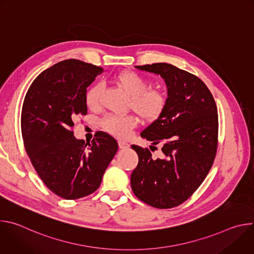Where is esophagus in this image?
<instances>
[{
    "label": "esophagus",
    "mask_w": 254,
    "mask_h": 254,
    "mask_svg": "<svg viewBox=\"0 0 254 254\" xmlns=\"http://www.w3.org/2000/svg\"><path fill=\"white\" fill-rule=\"evenodd\" d=\"M119 147L120 149L122 150H125V149H127L129 147V144L127 142V141H124V140H119Z\"/></svg>",
    "instance_id": "34e87169"
}]
</instances>
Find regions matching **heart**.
I'll list each match as a JSON object with an SVG mask.
<instances>
[{
  "label": "heart",
  "instance_id": "1",
  "mask_svg": "<svg viewBox=\"0 0 254 254\" xmlns=\"http://www.w3.org/2000/svg\"><path fill=\"white\" fill-rule=\"evenodd\" d=\"M117 85L129 97V106L142 120L156 121L164 112L167 96L160 89H150V82L131 71H123L115 77ZM101 84L96 83L85 93V104L94 110L99 105ZM137 125L132 116L107 115L101 120L102 128L117 137L127 138Z\"/></svg>",
  "mask_w": 254,
  "mask_h": 254
}]
</instances>
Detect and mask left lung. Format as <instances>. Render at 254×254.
I'll return each instance as SVG.
<instances>
[{
    "label": "left lung",
    "instance_id": "1",
    "mask_svg": "<svg viewBox=\"0 0 254 254\" xmlns=\"http://www.w3.org/2000/svg\"><path fill=\"white\" fill-rule=\"evenodd\" d=\"M135 68L160 75L167 85L162 115L140 135L154 146L162 142L163 157L132 144L138 164L130 176L134 195L159 209L185 202L202 184L217 151L218 114L215 100L197 76L168 63ZM151 146V147H154Z\"/></svg>",
    "mask_w": 254,
    "mask_h": 254
}]
</instances>
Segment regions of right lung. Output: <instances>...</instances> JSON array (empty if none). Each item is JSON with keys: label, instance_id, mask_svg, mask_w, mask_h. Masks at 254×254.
Segmentation results:
<instances>
[{"label": "right lung", "instance_id": "1", "mask_svg": "<svg viewBox=\"0 0 254 254\" xmlns=\"http://www.w3.org/2000/svg\"><path fill=\"white\" fill-rule=\"evenodd\" d=\"M102 72L76 59L58 62L35 78L24 99L21 129L26 152L44 184L67 200L97 190L119 149L106 132L97 131L85 144L72 130L76 118L87 114V87Z\"/></svg>", "mask_w": 254, "mask_h": 254}]
</instances>
